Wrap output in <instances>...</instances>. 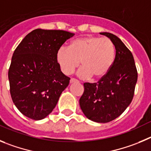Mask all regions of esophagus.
<instances>
[{"label": "esophagus", "instance_id": "obj_1", "mask_svg": "<svg viewBox=\"0 0 151 151\" xmlns=\"http://www.w3.org/2000/svg\"><path fill=\"white\" fill-rule=\"evenodd\" d=\"M77 82H78V81H77V80H76V79L71 78L70 80V83H77Z\"/></svg>", "mask_w": 151, "mask_h": 151}]
</instances>
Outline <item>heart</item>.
I'll return each instance as SVG.
<instances>
[{"mask_svg":"<svg viewBox=\"0 0 151 151\" xmlns=\"http://www.w3.org/2000/svg\"><path fill=\"white\" fill-rule=\"evenodd\" d=\"M115 47L107 37L89 36L73 40L69 47H61L56 61L61 70L69 75L80 65L77 71L81 79H99L109 71L115 59Z\"/></svg>","mask_w":151,"mask_h":151,"instance_id":"heart-1","label":"heart"}]
</instances>
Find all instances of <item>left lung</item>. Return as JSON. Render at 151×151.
Returning a JSON list of instances; mask_svg holds the SVG:
<instances>
[{
	"instance_id": "1",
	"label": "left lung",
	"mask_w": 151,
	"mask_h": 151,
	"mask_svg": "<svg viewBox=\"0 0 151 151\" xmlns=\"http://www.w3.org/2000/svg\"><path fill=\"white\" fill-rule=\"evenodd\" d=\"M114 44L112 66L97 83H84L80 106L85 116L97 123H108L121 115L134 96L138 72L130 50L116 35L100 33Z\"/></svg>"
}]
</instances>
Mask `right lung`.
<instances>
[{"label": "right lung", "instance_id": "1", "mask_svg": "<svg viewBox=\"0 0 151 151\" xmlns=\"http://www.w3.org/2000/svg\"><path fill=\"white\" fill-rule=\"evenodd\" d=\"M74 34L37 28L16 47L8 71L9 91L19 111L35 120L45 118L56 105L70 78L61 71L56 52Z\"/></svg>", "mask_w": 151, "mask_h": 151}]
</instances>
